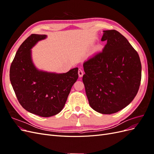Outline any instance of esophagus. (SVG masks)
Returning <instances> with one entry per match:
<instances>
[{"label":"esophagus","mask_w":154,"mask_h":154,"mask_svg":"<svg viewBox=\"0 0 154 154\" xmlns=\"http://www.w3.org/2000/svg\"><path fill=\"white\" fill-rule=\"evenodd\" d=\"M78 75H79V77H82L83 75V72L82 70L80 69L78 70Z\"/></svg>","instance_id":"esophagus-1"}]
</instances>
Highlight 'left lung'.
I'll return each instance as SVG.
<instances>
[{
  "instance_id": "1",
  "label": "left lung",
  "mask_w": 154,
  "mask_h": 154,
  "mask_svg": "<svg viewBox=\"0 0 154 154\" xmlns=\"http://www.w3.org/2000/svg\"><path fill=\"white\" fill-rule=\"evenodd\" d=\"M103 51L83 63L82 80L90 106L97 112L111 114L128 105L141 80L139 54L124 36L116 30L103 31Z\"/></svg>"
}]
</instances>
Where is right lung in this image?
Masks as SVG:
<instances>
[{
  "label": "right lung",
  "mask_w": 154,
  "mask_h": 154,
  "mask_svg": "<svg viewBox=\"0 0 154 154\" xmlns=\"http://www.w3.org/2000/svg\"><path fill=\"white\" fill-rule=\"evenodd\" d=\"M46 38L45 35L29 36L17 51L10 71V82L20 104L41 117H51L61 112L78 78V67L58 74L35 67L31 49Z\"/></svg>",
  "instance_id": "add662e5"
}]
</instances>
